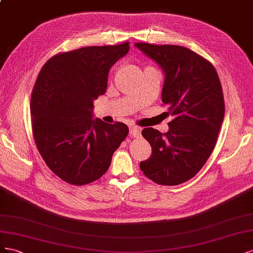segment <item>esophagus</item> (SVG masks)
<instances>
[{
	"mask_svg": "<svg viewBox=\"0 0 253 253\" xmlns=\"http://www.w3.org/2000/svg\"><path fill=\"white\" fill-rule=\"evenodd\" d=\"M129 133H130V135L133 136V138H139L141 135V128L136 126H131L129 128Z\"/></svg>",
	"mask_w": 253,
	"mask_h": 253,
	"instance_id": "34e87169",
	"label": "esophagus"
}]
</instances>
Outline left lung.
<instances>
[{
  "label": "left lung",
  "mask_w": 253,
  "mask_h": 253,
  "mask_svg": "<svg viewBox=\"0 0 253 253\" xmlns=\"http://www.w3.org/2000/svg\"><path fill=\"white\" fill-rule=\"evenodd\" d=\"M134 45L162 68V102L172 115L168 132L142 130L153 153L140 169L158 184H181L204 167L217 141L225 117L218 74L210 61L184 46L146 42Z\"/></svg>",
  "instance_id": "8db88e82"
}]
</instances>
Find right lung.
<instances>
[{
    "label": "right lung",
    "instance_id": "obj_1",
    "mask_svg": "<svg viewBox=\"0 0 253 253\" xmlns=\"http://www.w3.org/2000/svg\"><path fill=\"white\" fill-rule=\"evenodd\" d=\"M129 50L118 45L85 46L48 59L31 98L36 146L47 168L64 182L96 181L110 167L128 127L92 119L93 100L105 94L109 70Z\"/></svg>",
    "mask_w": 253,
    "mask_h": 253
}]
</instances>
